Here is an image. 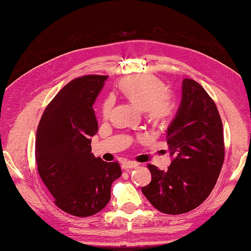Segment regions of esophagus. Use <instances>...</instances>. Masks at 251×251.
Listing matches in <instances>:
<instances>
[{
	"label": "esophagus",
	"instance_id": "obj_1",
	"mask_svg": "<svg viewBox=\"0 0 251 251\" xmlns=\"http://www.w3.org/2000/svg\"><path fill=\"white\" fill-rule=\"evenodd\" d=\"M138 166L139 164L136 162H133V160H125V162L122 163V168L124 169H132Z\"/></svg>",
	"mask_w": 251,
	"mask_h": 251
}]
</instances>
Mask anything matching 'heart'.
<instances>
[{"mask_svg": "<svg viewBox=\"0 0 251 251\" xmlns=\"http://www.w3.org/2000/svg\"><path fill=\"white\" fill-rule=\"evenodd\" d=\"M121 92L126 99L141 110H145L153 121H164L172 112L170 98L165 92L164 84L153 75H138L121 82ZM115 99L108 97L102 102L101 113L105 118L110 115Z\"/></svg>", "mask_w": 251, "mask_h": 251, "instance_id": "obj_1", "label": "heart"}]
</instances>
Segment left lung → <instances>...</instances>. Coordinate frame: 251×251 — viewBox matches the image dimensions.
I'll use <instances>...</instances> for the list:
<instances>
[{
    "label": "left lung",
    "instance_id": "1",
    "mask_svg": "<svg viewBox=\"0 0 251 251\" xmlns=\"http://www.w3.org/2000/svg\"><path fill=\"white\" fill-rule=\"evenodd\" d=\"M181 101L167 129L172 156L166 172L149 165L152 181L142 192L155 209L182 214L204 201L224 162L223 125L214 101L199 83L184 78Z\"/></svg>",
    "mask_w": 251,
    "mask_h": 251
}]
</instances>
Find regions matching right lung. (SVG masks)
<instances>
[{
  "label": "right lung",
  "instance_id": "right-lung-1",
  "mask_svg": "<svg viewBox=\"0 0 251 251\" xmlns=\"http://www.w3.org/2000/svg\"><path fill=\"white\" fill-rule=\"evenodd\" d=\"M106 79L86 75L71 81L47 106L38 125V173L55 205L74 216L101 211L110 200L112 182L121 176L118 162H103L92 153V136L98 131L93 105Z\"/></svg>",
  "mask_w": 251,
  "mask_h": 251
}]
</instances>
